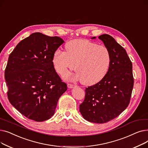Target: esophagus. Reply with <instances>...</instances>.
Segmentation results:
<instances>
[{"label":"esophagus","mask_w":148,"mask_h":148,"mask_svg":"<svg viewBox=\"0 0 148 148\" xmlns=\"http://www.w3.org/2000/svg\"><path fill=\"white\" fill-rule=\"evenodd\" d=\"M67 86H68V88H74V84H70V83H68V84H67Z\"/></svg>","instance_id":"obj_1"}]
</instances>
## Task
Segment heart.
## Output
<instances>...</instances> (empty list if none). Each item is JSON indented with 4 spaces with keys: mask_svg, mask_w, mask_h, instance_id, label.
I'll return each mask as SVG.
<instances>
[{
    "mask_svg": "<svg viewBox=\"0 0 148 148\" xmlns=\"http://www.w3.org/2000/svg\"><path fill=\"white\" fill-rule=\"evenodd\" d=\"M65 51H54L52 63L56 72L63 76L75 66L74 77L86 86L100 82L111 64V54L107 47L86 39H76L65 44Z\"/></svg>",
    "mask_w": 148,
    "mask_h": 148,
    "instance_id": "obj_1",
    "label": "heart"
}]
</instances>
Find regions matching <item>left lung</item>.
I'll return each instance as SVG.
<instances>
[{"instance_id": "left-lung-1", "label": "left lung", "mask_w": 148, "mask_h": 148, "mask_svg": "<svg viewBox=\"0 0 148 148\" xmlns=\"http://www.w3.org/2000/svg\"><path fill=\"white\" fill-rule=\"evenodd\" d=\"M98 38L110 50L111 64L103 79L85 89L80 112L89 122L103 123L117 117L128 107L134 79L126 50L109 35L103 34Z\"/></svg>"}]
</instances>
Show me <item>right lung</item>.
Here are the masks:
<instances>
[{"label": "right lung", "mask_w": 148, "mask_h": 148, "mask_svg": "<svg viewBox=\"0 0 148 148\" xmlns=\"http://www.w3.org/2000/svg\"><path fill=\"white\" fill-rule=\"evenodd\" d=\"M64 42L40 32L21 41L10 54L5 79L10 103L29 119L42 122L54 114L67 90L52 63L53 53Z\"/></svg>", "instance_id": "right-lung-1"}]
</instances>
